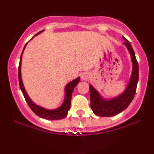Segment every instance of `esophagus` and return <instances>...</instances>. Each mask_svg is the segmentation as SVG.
Returning a JSON list of instances; mask_svg holds the SVG:
<instances>
[{
  "label": "esophagus",
  "mask_w": 154,
  "mask_h": 154,
  "mask_svg": "<svg viewBox=\"0 0 154 154\" xmlns=\"http://www.w3.org/2000/svg\"><path fill=\"white\" fill-rule=\"evenodd\" d=\"M88 78V75H87V73H82V75H81V79H82V80H87Z\"/></svg>",
  "instance_id": "1"
}]
</instances>
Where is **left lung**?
Instances as JSON below:
<instances>
[{
	"label": "left lung",
	"mask_w": 154,
	"mask_h": 154,
	"mask_svg": "<svg viewBox=\"0 0 154 154\" xmlns=\"http://www.w3.org/2000/svg\"><path fill=\"white\" fill-rule=\"evenodd\" d=\"M124 45L128 48L131 56L132 62V73L130 82L124 93L116 98L110 100L104 99L100 96L98 92L91 85H90L91 95V107L95 115L99 116H113L119 114L126 109L133 100L135 95L136 88L138 82V63L136 59L135 52L131 44L125 37Z\"/></svg>",
	"instance_id": "left-lung-1"
}]
</instances>
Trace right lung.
I'll return each instance as SVG.
<instances>
[{
    "instance_id": "add662e5",
    "label": "right lung",
    "mask_w": 154,
    "mask_h": 154,
    "mask_svg": "<svg viewBox=\"0 0 154 154\" xmlns=\"http://www.w3.org/2000/svg\"><path fill=\"white\" fill-rule=\"evenodd\" d=\"M43 30L39 32L38 34L35 35L40 34ZM34 38V37H33ZM26 44L24 45V49H23L22 54H21L20 57V61H19V65L18 68V76H19V86H20V89L22 91L23 95H24V98H25L26 103H27L29 106L30 107L32 111L35 113L36 115H38L40 117L43 118V119H48V120H57V119H61L63 118L66 117L68 114V111L70 109V106H71V99H72V93H73L74 89H75V86L78 84L79 82V77H77V79H74L72 82H69L65 87V97L64 100L62 105L58 109H54V110H49V109H44V108L39 106L36 105L34 102L30 99L29 96H28L27 93L24 89V85H23L22 76H21V65H22V54L24 52V48L26 46Z\"/></svg>"
}]
</instances>
